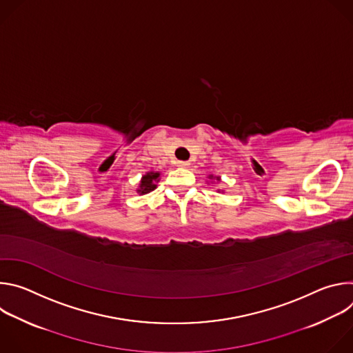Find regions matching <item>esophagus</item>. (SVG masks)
I'll return each instance as SVG.
<instances>
[{
	"instance_id": "1",
	"label": "esophagus",
	"mask_w": 353,
	"mask_h": 353,
	"mask_svg": "<svg viewBox=\"0 0 353 353\" xmlns=\"http://www.w3.org/2000/svg\"><path fill=\"white\" fill-rule=\"evenodd\" d=\"M177 166H179V168H183V169H187V168L190 166V162H187V161H180V162H177Z\"/></svg>"
}]
</instances>
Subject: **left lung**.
<instances>
[{
    "label": "left lung",
    "instance_id": "obj_1",
    "mask_svg": "<svg viewBox=\"0 0 353 353\" xmlns=\"http://www.w3.org/2000/svg\"><path fill=\"white\" fill-rule=\"evenodd\" d=\"M208 180H210L211 183H212V181L221 183V177H219V176H214V174H210V176H208ZM216 191H218V192H225V190H219V188H218Z\"/></svg>",
    "mask_w": 353,
    "mask_h": 353
}]
</instances>
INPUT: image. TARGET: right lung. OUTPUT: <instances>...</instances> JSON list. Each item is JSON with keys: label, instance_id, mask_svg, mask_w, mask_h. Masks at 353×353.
<instances>
[{"label": "right lung", "instance_id": "add662e5", "mask_svg": "<svg viewBox=\"0 0 353 353\" xmlns=\"http://www.w3.org/2000/svg\"><path fill=\"white\" fill-rule=\"evenodd\" d=\"M161 180V172H146L142 177H141V181L138 184V188H137V192L139 195H143V194H148L150 191H154L157 188V183H159Z\"/></svg>", "mask_w": 353, "mask_h": 353}]
</instances>
